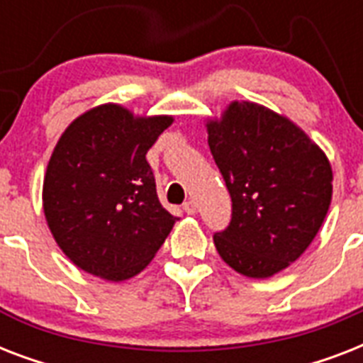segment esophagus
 Instances as JSON below:
<instances>
[{"instance_id":"esophagus-1","label":"esophagus","mask_w":363,"mask_h":363,"mask_svg":"<svg viewBox=\"0 0 363 363\" xmlns=\"http://www.w3.org/2000/svg\"><path fill=\"white\" fill-rule=\"evenodd\" d=\"M182 209L186 215H196V203L194 201H186V203L182 205Z\"/></svg>"}]
</instances>
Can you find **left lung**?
<instances>
[{"label": "left lung", "mask_w": 363, "mask_h": 363, "mask_svg": "<svg viewBox=\"0 0 363 363\" xmlns=\"http://www.w3.org/2000/svg\"><path fill=\"white\" fill-rule=\"evenodd\" d=\"M207 131L232 198V220L213 238L216 250L241 275H275L320 230L332 203V165L286 116L250 101H233Z\"/></svg>", "instance_id": "1"}]
</instances>
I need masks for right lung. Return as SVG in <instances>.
I'll return each instance as SVG.
<instances>
[{
	"mask_svg": "<svg viewBox=\"0 0 363 363\" xmlns=\"http://www.w3.org/2000/svg\"><path fill=\"white\" fill-rule=\"evenodd\" d=\"M171 122L173 116H133L107 104L62 133L43 182V209L77 267L125 281L164 245L177 216L160 203L147 152Z\"/></svg>",
	"mask_w": 363,
	"mask_h": 363,
	"instance_id": "add662e5",
	"label": "right lung"
}]
</instances>
